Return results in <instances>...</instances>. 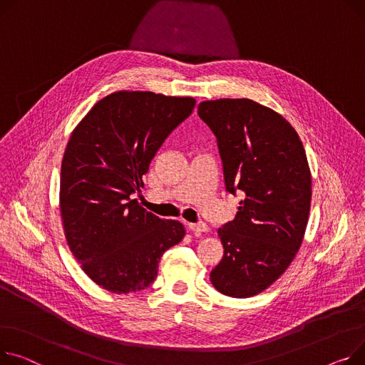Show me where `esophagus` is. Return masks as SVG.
<instances>
[{
  "mask_svg": "<svg viewBox=\"0 0 365 365\" xmlns=\"http://www.w3.org/2000/svg\"><path fill=\"white\" fill-rule=\"evenodd\" d=\"M189 230H192L195 235H200V233H204L208 230V226L204 223V222H200V223H189Z\"/></svg>",
  "mask_w": 365,
  "mask_h": 365,
  "instance_id": "34e87169",
  "label": "esophagus"
}]
</instances>
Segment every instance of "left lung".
<instances>
[{"label":"left lung","mask_w":365,"mask_h":365,"mask_svg":"<svg viewBox=\"0 0 365 365\" xmlns=\"http://www.w3.org/2000/svg\"><path fill=\"white\" fill-rule=\"evenodd\" d=\"M226 189L242 192L236 217L218 229L225 255L210 274L218 292L250 298L272 286L294 261L311 207V172L301 138L274 110L248 98L202 101Z\"/></svg>","instance_id":"1"}]
</instances>
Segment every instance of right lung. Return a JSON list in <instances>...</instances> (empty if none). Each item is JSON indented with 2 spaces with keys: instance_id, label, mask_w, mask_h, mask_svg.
I'll list each match as a JSON object with an SVG mask.
<instances>
[{
  "instance_id": "right-lung-1",
  "label": "right lung",
  "mask_w": 365,
  "mask_h": 365,
  "mask_svg": "<svg viewBox=\"0 0 365 365\" xmlns=\"http://www.w3.org/2000/svg\"><path fill=\"white\" fill-rule=\"evenodd\" d=\"M192 96L117 91L71 132L61 161L60 212L67 245L88 277L113 294H132L157 277L161 255L185 236L130 195L164 139L195 107Z\"/></svg>"
}]
</instances>
